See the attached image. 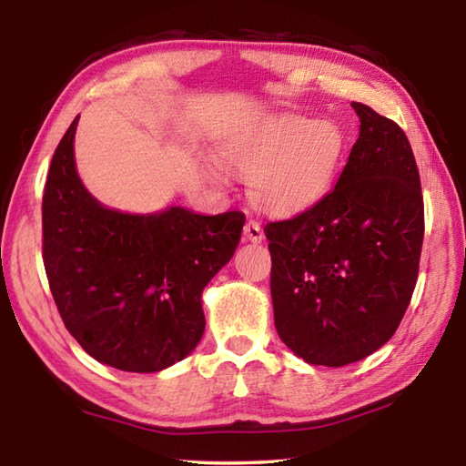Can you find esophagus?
Instances as JSON below:
<instances>
[{
	"label": "esophagus",
	"instance_id": "34e87169",
	"mask_svg": "<svg viewBox=\"0 0 466 466\" xmlns=\"http://www.w3.org/2000/svg\"><path fill=\"white\" fill-rule=\"evenodd\" d=\"M244 236H247V240L250 242H261L265 238L261 224L255 222V219H248L247 226H244Z\"/></svg>",
	"mask_w": 466,
	"mask_h": 466
}]
</instances>
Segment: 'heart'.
<instances>
[{
  "mask_svg": "<svg viewBox=\"0 0 466 466\" xmlns=\"http://www.w3.org/2000/svg\"><path fill=\"white\" fill-rule=\"evenodd\" d=\"M345 137L333 121L275 116L219 154L228 170L248 178V195L271 216L310 209L333 187Z\"/></svg>",
  "mask_w": 466,
  "mask_h": 466,
  "instance_id": "obj_1",
  "label": "heart"
}]
</instances>
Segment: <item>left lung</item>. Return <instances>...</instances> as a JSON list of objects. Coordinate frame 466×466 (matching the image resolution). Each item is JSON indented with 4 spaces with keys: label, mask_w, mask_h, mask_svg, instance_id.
<instances>
[{
    "label": "left lung",
    "mask_w": 466,
    "mask_h": 466,
    "mask_svg": "<svg viewBox=\"0 0 466 466\" xmlns=\"http://www.w3.org/2000/svg\"><path fill=\"white\" fill-rule=\"evenodd\" d=\"M335 188L269 222L275 329L298 358L341 368L389 341L411 302L423 244L420 170L405 131L361 102Z\"/></svg>",
    "instance_id": "1"
}]
</instances>
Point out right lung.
Returning <instances> with one entry per match:
<instances>
[{
  "mask_svg": "<svg viewBox=\"0 0 466 466\" xmlns=\"http://www.w3.org/2000/svg\"><path fill=\"white\" fill-rule=\"evenodd\" d=\"M77 119L55 149L43 195L51 294L63 325L94 360L123 372H160L201 341V291L232 258L244 214L105 208L77 177Z\"/></svg>",
  "mask_w": 466,
  "mask_h": 466,
  "instance_id": "obj_1",
  "label": "right lung"
}]
</instances>
